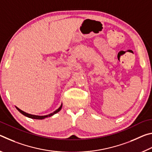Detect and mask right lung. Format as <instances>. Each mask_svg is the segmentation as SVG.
<instances>
[{"label": "right lung", "instance_id": "add662e5", "mask_svg": "<svg viewBox=\"0 0 152 152\" xmlns=\"http://www.w3.org/2000/svg\"><path fill=\"white\" fill-rule=\"evenodd\" d=\"M15 107L17 108V109L18 110H19V111L20 113H22L23 115H25V116L27 117L31 118V119H45V118H47V117L52 116V115H53L54 114H56V113H58L59 111H60V110L61 109V107H62V104H61V106H60V107H59L57 110H55L54 112L52 113H50V114L47 115H44V116H39V115H31V114H29V113H25V112H24V111H23L22 110H20V109H19V108L17 107Z\"/></svg>", "mask_w": 152, "mask_h": 152}]
</instances>
